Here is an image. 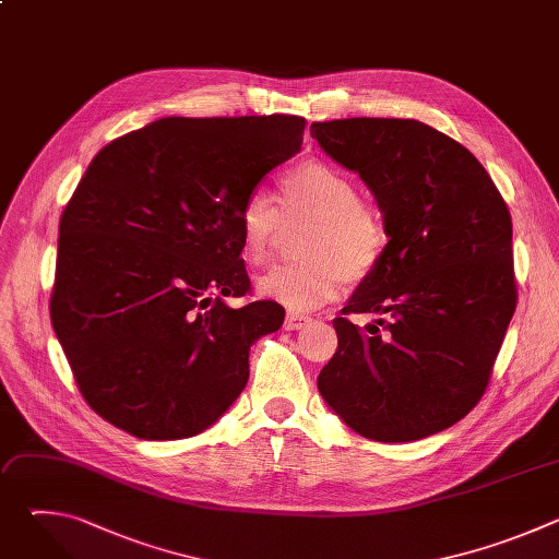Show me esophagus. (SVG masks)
Wrapping results in <instances>:
<instances>
[{"instance_id": "34e87169", "label": "esophagus", "mask_w": 559, "mask_h": 559, "mask_svg": "<svg viewBox=\"0 0 559 559\" xmlns=\"http://www.w3.org/2000/svg\"><path fill=\"white\" fill-rule=\"evenodd\" d=\"M309 323H311V316L300 313V311H287V316H285V330H289V332L302 330Z\"/></svg>"}]
</instances>
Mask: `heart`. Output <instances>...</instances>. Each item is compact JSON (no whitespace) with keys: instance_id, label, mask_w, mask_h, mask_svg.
Here are the masks:
<instances>
[{"instance_id":"b5f03b06","label":"heart","mask_w":559,"mask_h":559,"mask_svg":"<svg viewBox=\"0 0 559 559\" xmlns=\"http://www.w3.org/2000/svg\"><path fill=\"white\" fill-rule=\"evenodd\" d=\"M243 254L265 263L285 225L309 221L300 241L302 259L259 276L261 296L294 309L336 298L349 283L369 281L384 261L389 229L382 214L360 201L358 183L336 166L307 158L281 179V210L270 194L254 190L238 210Z\"/></svg>"}]
</instances>
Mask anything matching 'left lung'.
<instances>
[{
    "label": "left lung",
    "instance_id": "1",
    "mask_svg": "<svg viewBox=\"0 0 559 559\" xmlns=\"http://www.w3.org/2000/svg\"><path fill=\"white\" fill-rule=\"evenodd\" d=\"M311 136L373 192L389 229L378 272L334 318L318 391L358 436L412 442L487 391L518 302L509 207L483 164L416 119H334ZM349 312H378L368 332Z\"/></svg>",
    "mask_w": 559,
    "mask_h": 559
}]
</instances>
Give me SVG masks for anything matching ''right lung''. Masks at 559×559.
Segmentation results:
<instances>
[{
	"label": "right lung",
	"instance_id": "add662e5",
	"mask_svg": "<svg viewBox=\"0 0 559 559\" xmlns=\"http://www.w3.org/2000/svg\"><path fill=\"white\" fill-rule=\"evenodd\" d=\"M305 119L168 117L97 152L59 221L52 330L84 401L141 440L214 425L283 325L246 296L238 210L300 150Z\"/></svg>",
	"mask_w": 559,
	"mask_h": 559
}]
</instances>
